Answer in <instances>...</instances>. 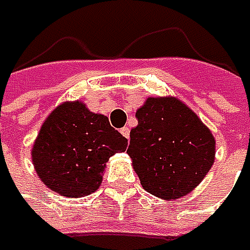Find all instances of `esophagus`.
<instances>
[{
	"instance_id": "esophagus-1",
	"label": "esophagus",
	"mask_w": 250,
	"mask_h": 250,
	"mask_svg": "<svg viewBox=\"0 0 250 250\" xmlns=\"http://www.w3.org/2000/svg\"><path fill=\"white\" fill-rule=\"evenodd\" d=\"M120 133L125 136V139H128V137H130V128H128V127H123V128H120Z\"/></svg>"
}]
</instances>
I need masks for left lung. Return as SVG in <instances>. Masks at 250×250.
<instances>
[{
    "label": "left lung",
    "mask_w": 250,
    "mask_h": 250,
    "mask_svg": "<svg viewBox=\"0 0 250 250\" xmlns=\"http://www.w3.org/2000/svg\"><path fill=\"white\" fill-rule=\"evenodd\" d=\"M127 149L142 187L161 198L191 192L214 162L216 140L176 98H147L136 113Z\"/></svg>",
    "instance_id": "8db88e82"
}]
</instances>
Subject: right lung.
<instances>
[{
    "label": "right lung",
    "instance_id": "add662e5",
    "mask_svg": "<svg viewBox=\"0 0 250 250\" xmlns=\"http://www.w3.org/2000/svg\"><path fill=\"white\" fill-rule=\"evenodd\" d=\"M127 139L82 103L59 105L43 123L31 150L40 179L63 197H85L103 179L105 162L125 152Z\"/></svg>",
    "mask_w": 250,
    "mask_h": 250
}]
</instances>
